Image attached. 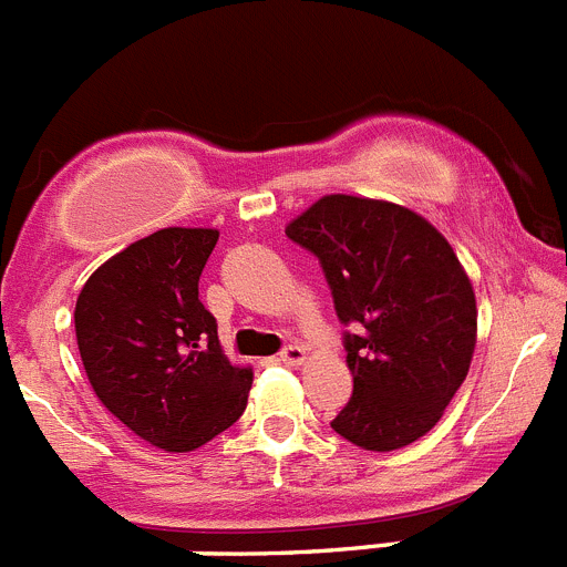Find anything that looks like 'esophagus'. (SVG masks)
<instances>
[{
  "instance_id": "esophagus-1",
  "label": "esophagus",
  "mask_w": 567,
  "mask_h": 567,
  "mask_svg": "<svg viewBox=\"0 0 567 567\" xmlns=\"http://www.w3.org/2000/svg\"><path fill=\"white\" fill-rule=\"evenodd\" d=\"M279 361H282L285 367H301V363L308 361V352H305L299 343H288V347L279 352Z\"/></svg>"
}]
</instances>
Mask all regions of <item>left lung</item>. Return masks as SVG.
<instances>
[{
	"label": "left lung",
	"mask_w": 567,
	"mask_h": 567,
	"mask_svg": "<svg viewBox=\"0 0 567 567\" xmlns=\"http://www.w3.org/2000/svg\"><path fill=\"white\" fill-rule=\"evenodd\" d=\"M285 235L319 257L347 332L352 396L330 422L363 451L425 436L470 372L478 332L473 282L442 231L414 209L324 195Z\"/></svg>",
	"instance_id": "8db88e82"
}]
</instances>
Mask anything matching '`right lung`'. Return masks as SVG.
<instances>
[{
	"mask_svg": "<svg viewBox=\"0 0 567 567\" xmlns=\"http://www.w3.org/2000/svg\"><path fill=\"white\" fill-rule=\"evenodd\" d=\"M218 229L171 226L131 243L86 279L75 336L100 403L167 453H189L246 411L251 367L224 355L198 279Z\"/></svg>",
	"mask_w": 567,
	"mask_h": 567,
	"instance_id": "add662e5",
	"label": "right lung"
}]
</instances>
